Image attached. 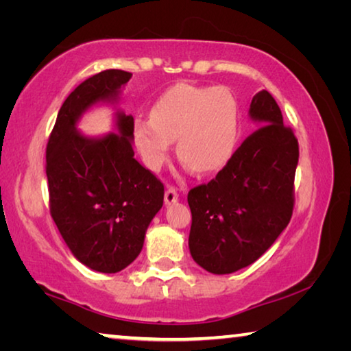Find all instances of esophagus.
Masks as SVG:
<instances>
[{
	"label": "esophagus",
	"instance_id": "34e87169",
	"mask_svg": "<svg viewBox=\"0 0 351 351\" xmlns=\"http://www.w3.org/2000/svg\"><path fill=\"white\" fill-rule=\"evenodd\" d=\"M180 199V193L173 186H169L167 190H165V204H173Z\"/></svg>",
	"mask_w": 351,
	"mask_h": 351
}]
</instances>
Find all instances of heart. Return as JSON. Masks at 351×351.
Listing matches in <instances>:
<instances>
[{
	"mask_svg": "<svg viewBox=\"0 0 351 351\" xmlns=\"http://www.w3.org/2000/svg\"><path fill=\"white\" fill-rule=\"evenodd\" d=\"M240 132V105L226 88L178 85L133 122V141L144 162L159 169L176 141L180 161L197 173H212L232 156Z\"/></svg>",
	"mask_w": 351,
	"mask_h": 351,
	"instance_id": "b5f03b06",
	"label": "heart"
}]
</instances>
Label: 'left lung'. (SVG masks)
<instances>
[{
  "label": "left lung",
  "instance_id": "left-lung-1",
  "mask_svg": "<svg viewBox=\"0 0 351 351\" xmlns=\"http://www.w3.org/2000/svg\"><path fill=\"white\" fill-rule=\"evenodd\" d=\"M249 114L260 128L241 142L213 180L187 195L190 254L213 274H230L254 263L293 217L299 142L266 90L252 97Z\"/></svg>",
  "mask_w": 351,
  "mask_h": 351
}]
</instances>
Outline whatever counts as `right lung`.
<instances>
[{
	"label": "right lung",
	"mask_w": 351,
	"mask_h": 351,
	"mask_svg": "<svg viewBox=\"0 0 351 351\" xmlns=\"http://www.w3.org/2000/svg\"><path fill=\"white\" fill-rule=\"evenodd\" d=\"M132 73L106 69L82 82L58 111L46 147L49 210L74 257L99 272L134 261L164 203V184L134 159L133 116L117 114L119 134L88 139L75 122L99 100H116Z\"/></svg>",
	"instance_id": "obj_1"
}]
</instances>
